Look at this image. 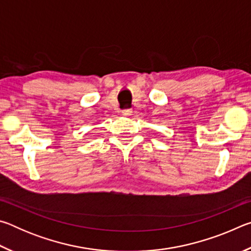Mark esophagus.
Returning a JSON list of instances; mask_svg holds the SVG:
<instances>
[{
    "instance_id": "esophagus-1",
    "label": "esophagus",
    "mask_w": 251,
    "mask_h": 251,
    "mask_svg": "<svg viewBox=\"0 0 251 251\" xmlns=\"http://www.w3.org/2000/svg\"><path fill=\"white\" fill-rule=\"evenodd\" d=\"M122 114L124 116H130L131 115V109L130 108H125L122 110Z\"/></svg>"
}]
</instances>
